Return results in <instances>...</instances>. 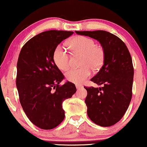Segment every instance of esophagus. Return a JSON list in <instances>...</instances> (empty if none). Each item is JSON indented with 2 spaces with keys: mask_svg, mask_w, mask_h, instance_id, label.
Masks as SVG:
<instances>
[{
  "mask_svg": "<svg viewBox=\"0 0 147 147\" xmlns=\"http://www.w3.org/2000/svg\"><path fill=\"white\" fill-rule=\"evenodd\" d=\"M76 87L77 89H80V88H83V86L82 85H79V84H77L76 85Z\"/></svg>",
  "mask_w": 147,
  "mask_h": 147,
  "instance_id": "obj_1",
  "label": "esophagus"
}]
</instances>
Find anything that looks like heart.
Wrapping results in <instances>:
<instances>
[{
  "label": "heart",
  "mask_w": 147,
  "mask_h": 147,
  "mask_svg": "<svg viewBox=\"0 0 147 147\" xmlns=\"http://www.w3.org/2000/svg\"><path fill=\"white\" fill-rule=\"evenodd\" d=\"M69 48L75 53L82 54L80 64L83 67L71 69L65 74L66 79L74 83H82L91 75V69L97 70L102 67L105 59L103 49L96 45L94 40L86 36H76L68 42ZM57 67L65 71L70 66V55L65 48L58 45L53 54Z\"/></svg>",
  "instance_id": "obj_1"
}]
</instances>
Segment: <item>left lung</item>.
<instances>
[{
    "label": "left lung",
    "mask_w": 147,
    "mask_h": 147,
    "mask_svg": "<svg viewBox=\"0 0 147 147\" xmlns=\"http://www.w3.org/2000/svg\"><path fill=\"white\" fill-rule=\"evenodd\" d=\"M96 39L105 53L104 64L91 81L102 88L85 87L88 116L102 127L116 124L125 113L132 95L134 68L128 49L118 36L105 31H76Z\"/></svg>",
    "instance_id": "1"
}]
</instances>
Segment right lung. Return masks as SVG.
Masks as SVG:
<instances>
[{
	"label": "right lung",
	"mask_w": 147,
	"mask_h": 147,
	"mask_svg": "<svg viewBox=\"0 0 147 147\" xmlns=\"http://www.w3.org/2000/svg\"><path fill=\"white\" fill-rule=\"evenodd\" d=\"M73 31L50 30L24 45L17 64L16 85L20 102L33 124L50 130L64 120L62 102L76 92L74 83H59L64 76L53 59L55 48Z\"/></svg>",
	"instance_id": "right-lung-1"
}]
</instances>
